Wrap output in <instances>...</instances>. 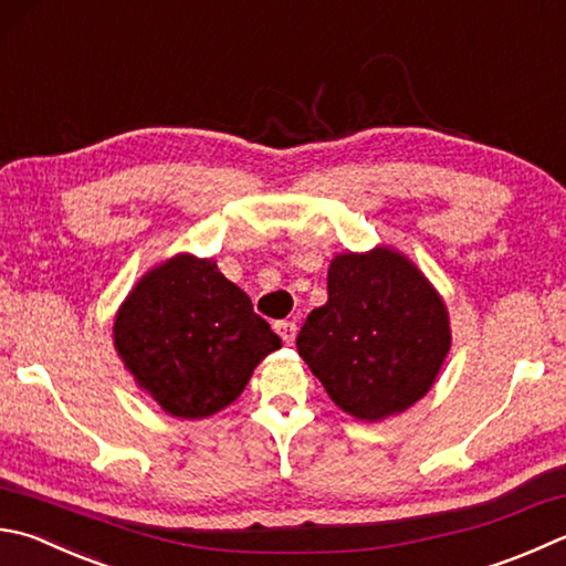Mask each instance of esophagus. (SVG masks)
Listing matches in <instances>:
<instances>
[{"label":"esophagus","instance_id":"34e87169","mask_svg":"<svg viewBox=\"0 0 566 566\" xmlns=\"http://www.w3.org/2000/svg\"><path fill=\"white\" fill-rule=\"evenodd\" d=\"M295 323H291V319H281V323H275V333L281 335V339L285 345H293L295 343Z\"/></svg>","mask_w":566,"mask_h":566}]
</instances>
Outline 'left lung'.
<instances>
[{
    "mask_svg": "<svg viewBox=\"0 0 566 566\" xmlns=\"http://www.w3.org/2000/svg\"><path fill=\"white\" fill-rule=\"evenodd\" d=\"M295 345L339 409L381 421L433 387L451 325L426 275L407 255L377 247L335 255L327 303L307 315Z\"/></svg>",
    "mask_w": 566,
    "mask_h": 566,
    "instance_id": "left-lung-1",
    "label": "left lung"
}]
</instances>
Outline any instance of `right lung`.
Here are the masks:
<instances>
[{
    "instance_id": "right-lung-1",
    "label": "right lung",
    "mask_w": 566,
    "mask_h": 566,
    "mask_svg": "<svg viewBox=\"0 0 566 566\" xmlns=\"http://www.w3.org/2000/svg\"><path fill=\"white\" fill-rule=\"evenodd\" d=\"M135 381L177 419H205L247 387L281 337L217 263L179 253L147 271L113 325Z\"/></svg>"
}]
</instances>
